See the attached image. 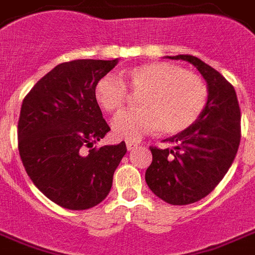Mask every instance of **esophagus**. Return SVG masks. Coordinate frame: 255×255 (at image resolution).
<instances>
[{"label":"esophagus","instance_id":"obj_1","mask_svg":"<svg viewBox=\"0 0 255 255\" xmlns=\"http://www.w3.org/2000/svg\"><path fill=\"white\" fill-rule=\"evenodd\" d=\"M135 147H136V143L131 142V140H128V142H126V148H128V150H129V151L134 150Z\"/></svg>","mask_w":255,"mask_h":255}]
</instances>
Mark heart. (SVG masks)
Returning <instances> with one entry per match:
<instances>
[{"mask_svg":"<svg viewBox=\"0 0 255 255\" xmlns=\"http://www.w3.org/2000/svg\"><path fill=\"white\" fill-rule=\"evenodd\" d=\"M125 83L138 99V111L113 121L116 136L136 140L159 128L174 135L190 128L207 105V86L199 75L169 62L136 65L125 71ZM94 96L105 112L117 115L125 108L128 90L121 79L105 75L95 86Z\"/></svg>","mask_w":255,"mask_h":255,"instance_id":"obj_1","label":"heart"}]
</instances>
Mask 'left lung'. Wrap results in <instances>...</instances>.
I'll list each match as a JSON object with an SVG mask.
<instances>
[{"label": "left lung", "instance_id": "1", "mask_svg": "<svg viewBox=\"0 0 255 255\" xmlns=\"http://www.w3.org/2000/svg\"><path fill=\"white\" fill-rule=\"evenodd\" d=\"M194 65L207 82V105L190 128L164 139L172 148L150 147L146 182L169 205H190L208 195L232 165L241 139V112L233 86L190 54L168 57Z\"/></svg>", "mask_w": 255, "mask_h": 255}]
</instances>
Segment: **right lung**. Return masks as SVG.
I'll list each match as a JSON object with an SVG mask.
<instances>
[{
	"mask_svg": "<svg viewBox=\"0 0 255 255\" xmlns=\"http://www.w3.org/2000/svg\"><path fill=\"white\" fill-rule=\"evenodd\" d=\"M119 58L74 60L44 75L22 103L18 150L27 174L47 198L67 210L104 201L126 153L125 142L94 147L111 130L95 86Z\"/></svg>",
	"mask_w": 255,
	"mask_h": 255,
	"instance_id": "add662e5",
	"label": "right lung"
}]
</instances>
